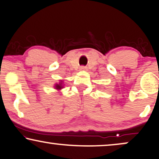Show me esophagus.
Returning <instances> with one entry per match:
<instances>
[{
	"label": "esophagus",
	"mask_w": 159,
	"mask_h": 159,
	"mask_svg": "<svg viewBox=\"0 0 159 159\" xmlns=\"http://www.w3.org/2000/svg\"><path fill=\"white\" fill-rule=\"evenodd\" d=\"M80 70H81V71H83V70H86V67H83V66H82V67H80Z\"/></svg>",
	"instance_id": "1"
}]
</instances>
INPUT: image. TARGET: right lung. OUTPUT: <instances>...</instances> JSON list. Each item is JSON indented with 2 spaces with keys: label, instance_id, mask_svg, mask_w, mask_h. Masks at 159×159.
I'll use <instances>...</instances> for the list:
<instances>
[{
  "label": "right lung",
  "instance_id": "add662e5",
  "mask_svg": "<svg viewBox=\"0 0 159 159\" xmlns=\"http://www.w3.org/2000/svg\"><path fill=\"white\" fill-rule=\"evenodd\" d=\"M65 86V84H64L63 80H59V83H56L54 84V89L57 90V91H60L61 89H63Z\"/></svg>",
  "mask_w": 159,
  "mask_h": 159
}]
</instances>
